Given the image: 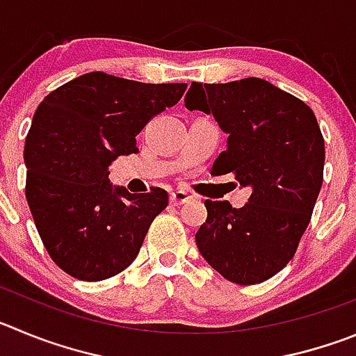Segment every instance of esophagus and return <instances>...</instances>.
I'll list each match as a JSON object with an SVG mask.
<instances>
[{"mask_svg": "<svg viewBox=\"0 0 356 356\" xmlns=\"http://www.w3.org/2000/svg\"><path fill=\"white\" fill-rule=\"evenodd\" d=\"M189 200H191L189 193H186V191H182V189H175V191H172L170 193V204L174 205H182Z\"/></svg>", "mask_w": 356, "mask_h": 356, "instance_id": "esophagus-1", "label": "esophagus"}]
</instances>
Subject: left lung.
<instances>
[{
	"instance_id": "1",
	"label": "left lung",
	"mask_w": 356,
	"mask_h": 356,
	"mask_svg": "<svg viewBox=\"0 0 356 356\" xmlns=\"http://www.w3.org/2000/svg\"><path fill=\"white\" fill-rule=\"evenodd\" d=\"M186 108L212 114L228 147L211 174H234L253 189L241 209L205 200L197 245L212 268L235 284H258L295 257L323 182L325 140L314 112L264 79L193 82Z\"/></svg>"
}]
</instances>
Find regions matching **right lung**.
<instances>
[{"label":"right lung","mask_w":356,"mask_h":356,"mask_svg":"<svg viewBox=\"0 0 356 356\" xmlns=\"http://www.w3.org/2000/svg\"><path fill=\"white\" fill-rule=\"evenodd\" d=\"M186 88L91 72L38 105L24 145L26 200L49 257L72 277L103 281L137 258L168 193L112 188L108 167L138 152L135 137Z\"/></svg>","instance_id":"right-lung-1"}]
</instances>
